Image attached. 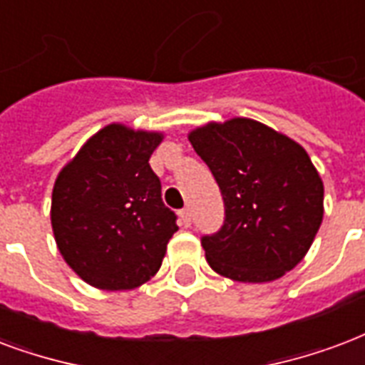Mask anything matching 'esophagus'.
I'll list each match as a JSON object with an SVG mask.
<instances>
[{"mask_svg":"<svg viewBox=\"0 0 365 365\" xmlns=\"http://www.w3.org/2000/svg\"><path fill=\"white\" fill-rule=\"evenodd\" d=\"M180 220H182V224L185 227L191 226V208H183L182 212H180Z\"/></svg>","mask_w":365,"mask_h":365,"instance_id":"esophagus-1","label":"esophagus"}]
</instances>
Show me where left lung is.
Segmentation results:
<instances>
[{
    "instance_id": "obj_1",
    "label": "left lung",
    "mask_w": 365,
    "mask_h": 365,
    "mask_svg": "<svg viewBox=\"0 0 365 365\" xmlns=\"http://www.w3.org/2000/svg\"><path fill=\"white\" fill-rule=\"evenodd\" d=\"M220 185L226 220L202 237L208 266L241 283H269L306 257L324 220V182L300 143L233 116L187 133Z\"/></svg>"
}]
</instances>
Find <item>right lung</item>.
<instances>
[{"label": "right lung", "mask_w": 365, "mask_h": 365, "mask_svg": "<svg viewBox=\"0 0 365 365\" xmlns=\"http://www.w3.org/2000/svg\"><path fill=\"white\" fill-rule=\"evenodd\" d=\"M164 139L158 130L110 122L61 168L51 193V227L72 272L101 291H130L163 264L178 232L164 207L149 158Z\"/></svg>", "instance_id": "right-lung-1"}]
</instances>
